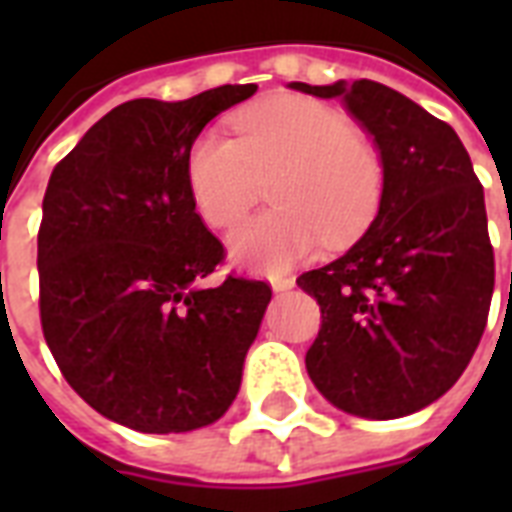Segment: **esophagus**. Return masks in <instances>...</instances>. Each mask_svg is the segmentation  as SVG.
I'll return each instance as SVG.
<instances>
[{
  "label": "esophagus",
  "mask_w": 512,
  "mask_h": 512,
  "mask_svg": "<svg viewBox=\"0 0 512 512\" xmlns=\"http://www.w3.org/2000/svg\"><path fill=\"white\" fill-rule=\"evenodd\" d=\"M271 287L273 292H287V289L295 287V279H292V276H279V279L271 281Z\"/></svg>",
  "instance_id": "obj_1"
}]
</instances>
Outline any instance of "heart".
Segmentation results:
<instances>
[{
	"instance_id": "1",
	"label": "heart",
	"mask_w": 512,
	"mask_h": 512,
	"mask_svg": "<svg viewBox=\"0 0 512 512\" xmlns=\"http://www.w3.org/2000/svg\"><path fill=\"white\" fill-rule=\"evenodd\" d=\"M236 138L204 132L188 151L191 199L212 228H233L271 183V212L231 233L233 260L284 273L324 247L356 241L380 212V151L348 116L313 98L263 100L236 116Z\"/></svg>"
}]
</instances>
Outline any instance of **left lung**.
<instances>
[{"instance_id": "obj_1", "label": "left lung", "mask_w": 512, "mask_h": 512, "mask_svg": "<svg viewBox=\"0 0 512 512\" xmlns=\"http://www.w3.org/2000/svg\"><path fill=\"white\" fill-rule=\"evenodd\" d=\"M372 135L385 193L369 231L297 284L321 308L305 369L337 409L372 420L420 412L460 380L494 292L484 185L446 122L380 82L327 87Z\"/></svg>"}]
</instances>
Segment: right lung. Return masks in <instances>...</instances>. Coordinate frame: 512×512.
<instances>
[{"label": "right lung", "mask_w": 512, "mask_h": 512, "mask_svg": "<svg viewBox=\"0 0 512 512\" xmlns=\"http://www.w3.org/2000/svg\"><path fill=\"white\" fill-rule=\"evenodd\" d=\"M257 84L127 100L50 175L39 225V319L66 382L108 420L185 433L220 420L271 303L265 281H201L225 260L188 188V151Z\"/></svg>", "instance_id": "add662e5"}]
</instances>
